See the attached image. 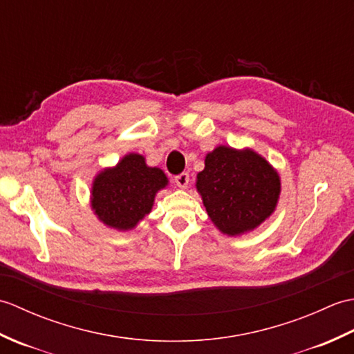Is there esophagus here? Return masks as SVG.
<instances>
[{
    "mask_svg": "<svg viewBox=\"0 0 354 354\" xmlns=\"http://www.w3.org/2000/svg\"><path fill=\"white\" fill-rule=\"evenodd\" d=\"M175 183L179 189H187V185H189V183H190L189 173H181V175L175 176Z\"/></svg>",
    "mask_w": 354,
    "mask_h": 354,
    "instance_id": "34e87169",
    "label": "esophagus"
}]
</instances>
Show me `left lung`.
<instances>
[{"mask_svg":"<svg viewBox=\"0 0 354 354\" xmlns=\"http://www.w3.org/2000/svg\"><path fill=\"white\" fill-rule=\"evenodd\" d=\"M196 190L214 227L236 237L259 228L275 212L281 179L255 150L221 145L207 153Z\"/></svg>","mask_w":354,"mask_h":354,"instance_id":"1","label":"left lung"}]
</instances>
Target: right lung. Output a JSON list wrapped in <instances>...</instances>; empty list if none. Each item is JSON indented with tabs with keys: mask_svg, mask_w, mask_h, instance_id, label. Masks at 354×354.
Masks as SVG:
<instances>
[{
	"mask_svg": "<svg viewBox=\"0 0 354 354\" xmlns=\"http://www.w3.org/2000/svg\"><path fill=\"white\" fill-rule=\"evenodd\" d=\"M167 185L160 167H150L145 156L131 152L94 176L91 208L108 228L129 231L152 212L156 193Z\"/></svg>",
	"mask_w": 354,
	"mask_h": 354,
	"instance_id": "obj_1",
	"label": "right lung"
}]
</instances>
